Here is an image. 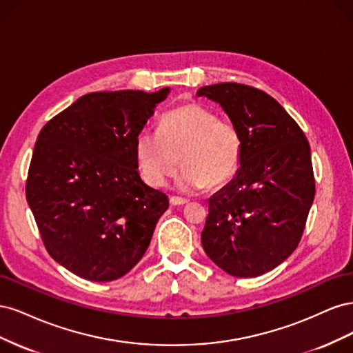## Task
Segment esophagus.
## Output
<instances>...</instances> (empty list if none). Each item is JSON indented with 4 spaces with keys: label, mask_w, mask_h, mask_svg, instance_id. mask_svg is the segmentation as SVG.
Wrapping results in <instances>:
<instances>
[{
    "label": "esophagus",
    "mask_w": 353,
    "mask_h": 353,
    "mask_svg": "<svg viewBox=\"0 0 353 353\" xmlns=\"http://www.w3.org/2000/svg\"><path fill=\"white\" fill-rule=\"evenodd\" d=\"M169 201H170V205H172V206H183V205H187V203H188V200H185L183 197H178V196H172L169 199Z\"/></svg>",
    "instance_id": "obj_1"
}]
</instances>
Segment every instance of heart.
Returning <instances> with one entry per match:
<instances>
[{"mask_svg": "<svg viewBox=\"0 0 353 353\" xmlns=\"http://www.w3.org/2000/svg\"><path fill=\"white\" fill-rule=\"evenodd\" d=\"M243 150L241 134L230 121L197 103H187L166 112L157 132L143 130L134 141L135 160L145 183L163 187L184 165L176 187L193 193L225 184L237 172ZM180 162H177V156Z\"/></svg>", "mask_w": 353, "mask_h": 353, "instance_id": "1", "label": "heart"}]
</instances>
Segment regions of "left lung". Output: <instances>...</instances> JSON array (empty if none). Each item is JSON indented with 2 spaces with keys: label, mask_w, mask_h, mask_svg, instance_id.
Masks as SVG:
<instances>
[{
  "label": "left lung",
  "mask_w": 353,
  "mask_h": 353,
  "mask_svg": "<svg viewBox=\"0 0 353 353\" xmlns=\"http://www.w3.org/2000/svg\"><path fill=\"white\" fill-rule=\"evenodd\" d=\"M197 95L221 105L243 141L236 176L209 199L203 249L230 275L259 276L302 239L315 197L311 147L283 105L258 88L223 82Z\"/></svg>",
  "instance_id": "obj_1"
}]
</instances>
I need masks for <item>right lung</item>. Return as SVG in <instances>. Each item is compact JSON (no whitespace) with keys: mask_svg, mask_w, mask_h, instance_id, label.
Returning <instances> with one entry per match:
<instances>
[{"mask_svg":"<svg viewBox=\"0 0 353 353\" xmlns=\"http://www.w3.org/2000/svg\"><path fill=\"white\" fill-rule=\"evenodd\" d=\"M168 94L90 92L37 138L28 205L51 258L81 279L103 283L130 272L169 208L165 193L144 184L134 152L137 134Z\"/></svg>","mask_w":353,"mask_h":353,"instance_id":"obj_1","label":"right lung"}]
</instances>
